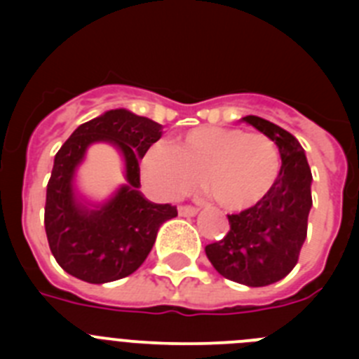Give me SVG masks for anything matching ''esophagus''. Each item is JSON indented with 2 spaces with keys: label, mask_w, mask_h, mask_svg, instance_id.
<instances>
[{
  "label": "esophagus",
  "mask_w": 359,
  "mask_h": 359,
  "mask_svg": "<svg viewBox=\"0 0 359 359\" xmlns=\"http://www.w3.org/2000/svg\"><path fill=\"white\" fill-rule=\"evenodd\" d=\"M177 214L182 215V217H194L198 214V208L190 207V205H182V207L177 208Z\"/></svg>",
  "instance_id": "34e87169"
}]
</instances>
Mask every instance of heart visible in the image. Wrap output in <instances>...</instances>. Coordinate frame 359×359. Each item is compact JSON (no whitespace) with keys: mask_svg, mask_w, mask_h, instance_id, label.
<instances>
[{"mask_svg":"<svg viewBox=\"0 0 359 359\" xmlns=\"http://www.w3.org/2000/svg\"><path fill=\"white\" fill-rule=\"evenodd\" d=\"M278 147L262 133L198 128L170 145L147 151L142 172L165 196L185 194L201 182L210 198L228 210H244L261 201L277 183Z\"/></svg>","mask_w":359,"mask_h":359,"instance_id":"b5f03b06","label":"heart"}]
</instances>
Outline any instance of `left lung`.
<instances>
[{
	"mask_svg": "<svg viewBox=\"0 0 359 359\" xmlns=\"http://www.w3.org/2000/svg\"><path fill=\"white\" fill-rule=\"evenodd\" d=\"M243 120L275 142L282 160L280 174L261 201L228 215V233L208 244L205 252L224 278L262 287L282 280L297 266L313 207V176L306 152L291 133L261 116Z\"/></svg>",
	"mask_w": 359,
	"mask_h": 359,
	"instance_id": "obj_1",
	"label": "left lung"
}]
</instances>
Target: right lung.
<instances>
[{"instance_id":"right-lung-1","label":"right lung","mask_w":359,"mask_h":359,"mask_svg":"<svg viewBox=\"0 0 359 359\" xmlns=\"http://www.w3.org/2000/svg\"><path fill=\"white\" fill-rule=\"evenodd\" d=\"M160 138V123L128 109H111L79 126L59 149L46 187L44 230L66 273L104 284L128 277L144 264L161 224L177 215L176 207L151 203L138 190V161ZM97 141L119 149L128 183L109 202L91 208L76 196L72 180L87 147Z\"/></svg>"}]
</instances>
